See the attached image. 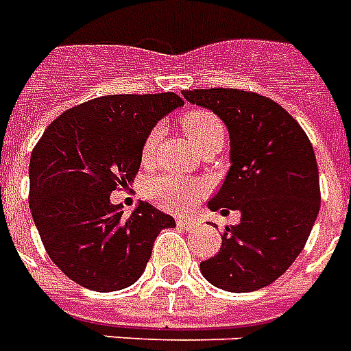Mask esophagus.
<instances>
[{
    "instance_id": "1",
    "label": "esophagus",
    "mask_w": 351,
    "mask_h": 351,
    "mask_svg": "<svg viewBox=\"0 0 351 351\" xmlns=\"http://www.w3.org/2000/svg\"><path fill=\"white\" fill-rule=\"evenodd\" d=\"M176 224H178V228H182V230H193V228H197V220L195 219H189V217H178L176 219Z\"/></svg>"
}]
</instances>
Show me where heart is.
Instances as JSON below:
<instances>
[{
    "mask_svg": "<svg viewBox=\"0 0 351 351\" xmlns=\"http://www.w3.org/2000/svg\"><path fill=\"white\" fill-rule=\"evenodd\" d=\"M180 125L186 132V136L191 140V143L197 147V151L204 149L209 143L220 142L224 138V127L219 117L206 109H193L187 111L180 118ZM160 134L162 129L154 127L149 131L142 143V162L145 165H151L156 156V147H158ZM206 191V184L193 178H184V176L162 175L153 176L147 182V195L154 204L160 208L169 209V211H186L191 206L197 204V200Z\"/></svg>",
    "mask_w": 351,
    "mask_h": 351,
    "instance_id": "b5f03b06",
    "label": "heart"
}]
</instances>
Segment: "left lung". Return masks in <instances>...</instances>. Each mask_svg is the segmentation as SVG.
<instances>
[{"label":"left lung","mask_w":351,"mask_h":351,"mask_svg":"<svg viewBox=\"0 0 351 351\" xmlns=\"http://www.w3.org/2000/svg\"><path fill=\"white\" fill-rule=\"evenodd\" d=\"M187 101L224 120L231 167L209 209L240 213L222 231L219 253L200 262L209 282L245 293L275 282L299 253L321 206L319 167L304 129L284 107L251 90H182Z\"/></svg>","instance_id":"1"}]
</instances>
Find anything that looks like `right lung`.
I'll return each instance as SVG.
<instances>
[{"mask_svg": "<svg viewBox=\"0 0 351 351\" xmlns=\"http://www.w3.org/2000/svg\"><path fill=\"white\" fill-rule=\"evenodd\" d=\"M180 106L175 93L93 98L60 114L32 149L30 213L51 261L80 286L107 293L134 284L154 239L175 228L149 202L125 217L109 197L134 180L145 136Z\"/></svg>", "mask_w": 351, "mask_h": 351, "instance_id": "add662e5", "label": "right lung"}]
</instances>
